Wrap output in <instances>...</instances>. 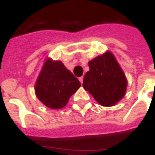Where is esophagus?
Returning a JSON list of instances; mask_svg holds the SVG:
<instances>
[{"label":"esophagus","instance_id":"34e87169","mask_svg":"<svg viewBox=\"0 0 155 155\" xmlns=\"http://www.w3.org/2000/svg\"><path fill=\"white\" fill-rule=\"evenodd\" d=\"M79 81H80L81 84H83V81H84V77H80V78H79Z\"/></svg>","mask_w":155,"mask_h":155}]
</instances>
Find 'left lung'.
Instances as JSON below:
<instances>
[{
	"label": "left lung",
	"mask_w": 155,
	"mask_h": 155,
	"mask_svg": "<svg viewBox=\"0 0 155 155\" xmlns=\"http://www.w3.org/2000/svg\"><path fill=\"white\" fill-rule=\"evenodd\" d=\"M83 87L102 106H114L125 96L128 81L114 54L107 51L88 63Z\"/></svg>",
	"instance_id": "obj_1"
}]
</instances>
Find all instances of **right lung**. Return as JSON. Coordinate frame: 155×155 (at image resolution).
Here are the masks:
<instances>
[{"instance_id": "1", "label": "right lung", "mask_w": 155, "mask_h": 155, "mask_svg": "<svg viewBox=\"0 0 155 155\" xmlns=\"http://www.w3.org/2000/svg\"><path fill=\"white\" fill-rule=\"evenodd\" d=\"M81 86L79 80L59 60L46 58L35 83V94L52 110L64 108Z\"/></svg>"}]
</instances>
